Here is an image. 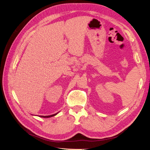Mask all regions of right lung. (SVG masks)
Masks as SVG:
<instances>
[{"label":"right lung","mask_w":150,"mask_h":150,"mask_svg":"<svg viewBox=\"0 0 150 150\" xmlns=\"http://www.w3.org/2000/svg\"><path fill=\"white\" fill-rule=\"evenodd\" d=\"M56 115H57V113H56V114H54V115H50V116H40V117H52V116H55Z\"/></svg>","instance_id":"1"}]
</instances>
